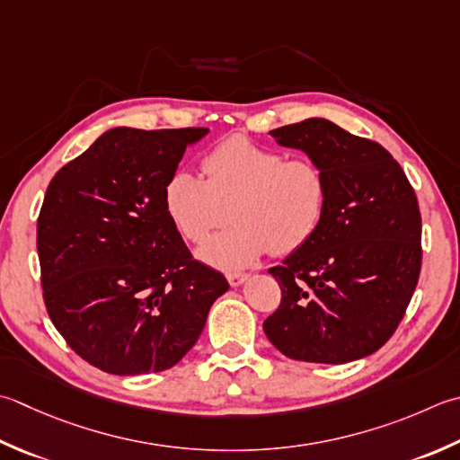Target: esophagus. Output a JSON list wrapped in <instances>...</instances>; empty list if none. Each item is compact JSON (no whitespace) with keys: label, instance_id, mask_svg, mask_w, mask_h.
I'll use <instances>...</instances> for the list:
<instances>
[{"label":"esophagus","instance_id":"1","mask_svg":"<svg viewBox=\"0 0 460 460\" xmlns=\"http://www.w3.org/2000/svg\"><path fill=\"white\" fill-rule=\"evenodd\" d=\"M249 279L247 273H227V281L231 287H239L243 285Z\"/></svg>","mask_w":460,"mask_h":460}]
</instances>
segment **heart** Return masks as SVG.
<instances>
[{
	"instance_id": "heart-1",
	"label": "heart",
	"mask_w": 460,
	"mask_h": 460,
	"mask_svg": "<svg viewBox=\"0 0 460 460\" xmlns=\"http://www.w3.org/2000/svg\"><path fill=\"white\" fill-rule=\"evenodd\" d=\"M205 179L175 169L164 187L171 223L191 243H201L227 221H235L199 249L213 267L233 271L253 265L269 251L293 253L323 221L329 185L311 159H287L279 149L233 135L203 157Z\"/></svg>"
}]
</instances>
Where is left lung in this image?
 <instances>
[{
    "instance_id": "left-lung-1",
    "label": "left lung",
    "mask_w": 460,
    "mask_h": 460,
    "mask_svg": "<svg viewBox=\"0 0 460 460\" xmlns=\"http://www.w3.org/2000/svg\"><path fill=\"white\" fill-rule=\"evenodd\" d=\"M269 133L323 169L329 197L317 233L269 269L281 305L263 323L265 335L295 361H357L391 339L415 293L417 195L383 146L323 117Z\"/></svg>"
}]
</instances>
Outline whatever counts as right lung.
I'll list each match as a JSON object with an SVG mask.
<instances>
[{"instance_id":"obj_1","label":"right lung","mask_w":460,"mask_h":460,"mask_svg":"<svg viewBox=\"0 0 460 460\" xmlns=\"http://www.w3.org/2000/svg\"><path fill=\"white\" fill-rule=\"evenodd\" d=\"M207 133L110 129L63 165L45 193V307L67 345L105 373L177 365L229 289L219 271L191 257L164 207L167 177Z\"/></svg>"}]
</instances>
